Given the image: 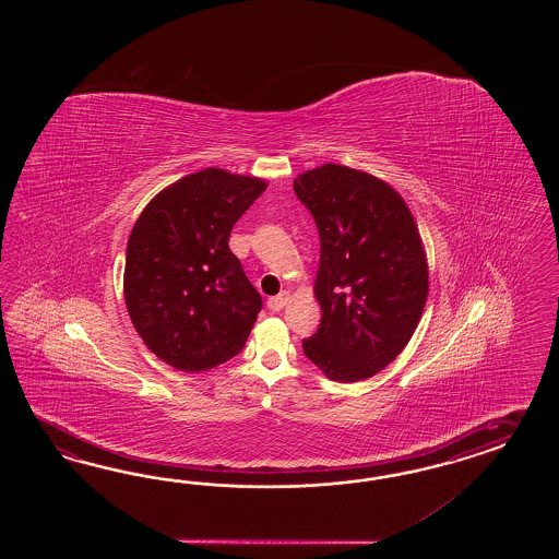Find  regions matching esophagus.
Segmentation results:
<instances>
[{
  "mask_svg": "<svg viewBox=\"0 0 559 559\" xmlns=\"http://www.w3.org/2000/svg\"><path fill=\"white\" fill-rule=\"evenodd\" d=\"M288 301V293L287 290H283V293H278L276 297H271L269 301H266V305H269V309L271 311H281L285 305H287Z\"/></svg>",
  "mask_w": 559,
  "mask_h": 559,
  "instance_id": "34e87169",
  "label": "esophagus"
}]
</instances>
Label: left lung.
Segmentation results:
<instances>
[{
	"label": "left lung",
	"instance_id": "8db88e82",
	"mask_svg": "<svg viewBox=\"0 0 559 559\" xmlns=\"http://www.w3.org/2000/svg\"><path fill=\"white\" fill-rule=\"evenodd\" d=\"M320 231L316 295L322 323L304 353L330 379L383 371L420 322L428 269L402 197L371 174L325 164L295 180Z\"/></svg>",
	"mask_w": 559,
	"mask_h": 559
}]
</instances>
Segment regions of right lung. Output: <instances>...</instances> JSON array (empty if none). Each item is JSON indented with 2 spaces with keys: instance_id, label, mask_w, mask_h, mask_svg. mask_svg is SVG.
I'll list each match as a JSON object with an SVG mask.
<instances>
[{
  "instance_id": "right-lung-1",
  "label": "right lung",
  "mask_w": 559,
  "mask_h": 559,
  "mask_svg": "<svg viewBox=\"0 0 559 559\" xmlns=\"http://www.w3.org/2000/svg\"><path fill=\"white\" fill-rule=\"evenodd\" d=\"M266 182L206 168L162 190L127 243L124 301L136 334L174 369L197 372L236 356L262 297L229 250L236 221Z\"/></svg>"
}]
</instances>
